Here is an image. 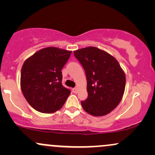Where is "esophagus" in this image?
Returning <instances> with one entry per match:
<instances>
[{
  "label": "esophagus",
  "instance_id": "esophagus-1",
  "mask_svg": "<svg viewBox=\"0 0 155 155\" xmlns=\"http://www.w3.org/2000/svg\"><path fill=\"white\" fill-rule=\"evenodd\" d=\"M73 92H74V93H77L78 92V91H79V90H78V88L77 87H75V88H74L73 89Z\"/></svg>",
  "mask_w": 155,
  "mask_h": 155
}]
</instances>
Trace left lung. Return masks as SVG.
<instances>
[{"label":"left lung","mask_w":155,"mask_h":155,"mask_svg":"<svg viewBox=\"0 0 155 155\" xmlns=\"http://www.w3.org/2000/svg\"><path fill=\"white\" fill-rule=\"evenodd\" d=\"M87 77L88 97L81 104L85 111L95 117L108 114L123 97L126 77L119 62L112 55L97 47L74 51Z\"/></svg>","instance_id":"left-lung-1"}]
</instances>
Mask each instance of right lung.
<instances>
[{"label":"right lung","instance_id":"obj_1","mask_svg":"<svg viewBox=\"0 0 155 155\" xmlns=\"http://www.w3.org/2000/svg\"><path fill=\"white\" fill-rule=\"evenodd\" d=\"M71 52L47 47L24 62L21 70V90L28 104L36 111L51 114L63 107L71 91L62 84L61 70Z\"/></svg>","mask_w":155,"mask_h":155}]
</instances>
